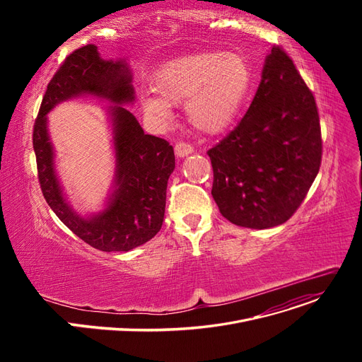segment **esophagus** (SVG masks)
<instances>
[{"label": "esophagus", "instance_id": "esophagus-1", "mask_svg": "<svg viewBox=\"0 0 362 362\" xmlns=\"http://www.w3.org/2000/svg\"><path fill=\"white\" fill-rule=\"evenodd\" d=\"M175 152H176V156H177L179 158H183V157H187V156L192 154V152H194V146L186 144V142H177V144L175 145Z\"/></svg>", "mask_w": 362, "mask_h": 362}]
</instances>
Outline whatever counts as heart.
<instances>
[{
    "instance_id": "b5f03b06",
    "label": "heart",
    "mask_w": 362,
    "mask_h": 362,
    "mask_svg": "<svg viewBox=\"0 0 362 362\" xmlns=\"http://www.w3.org/2000/svg\"><path fill=\"white\" fill-rule=\"evenodd\" d=\"M252 83V70L235 52H201L170 62L158 74V93H146L142 107L160 124L171 120V107L185 100L186 116L198 130L216 135L238 117Z\"/></svg>"
}]
</instances>
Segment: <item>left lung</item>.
I'll return each instance as SVG.
<instances>
[{
  "label": "left lung",
  "mask_w": 362,
  "mask_h": 362,
  "mask_svg": "<svg viewBox=\"0 0 362 362\" xmlns=\"http://www.w3.org/2000/svg\"><path fill=\"white\" fill-rule=\"evenodd\" d=\"M321 148L313 93L288 54L274 47L243 119L206 152L221 216L248 229L288 221L318 173Z\"/></svg>",
  "instance_id": "8db88e82"
}]
</instances>
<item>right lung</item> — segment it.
I'll return each mask as SVG.
<instances>
[{
  "label": "right lung",
  "mask_w": 362,
  "mask_h": 362,
  "mask_svg": "<svg viewBox=\"0 0 362 362\" xmlns=\"http://www.w3.org/2000/svg\"><path fill=\"white\" fill-rule=\"evenodd\" d=\"M132 70L126 59L104 60L89 44L70 54L47 86L33 127V149L42 194L69 229L104 252H127L154 238L163 226L165 191L175 170L173 146L146 135L123 105L136 101ZM78 96H97L110 102L115 175L100 212L81 215L69 205L56 173L54 150L46 114Z\"/></svg>",
  "instance_id": "1"
}]
</instances>
